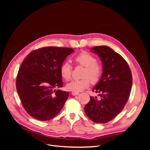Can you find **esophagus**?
Listing matches in <instances>:
<instances>
[{
	"label": "esophagus",
	"instance_id": "34e87169",
	"mask_svg": "<svg viewBox=\"0 0 150 150\" xmlns=\"http://www.w3.org/2000/svg\"><path fill=\"white\" fill-rule=\"evenodd\" d=\"M79 93L78 92H74V91H72L71 93V94L72 95V96H76V95H78Z\"/></svg>",
	"mask_w": 150,
	"mask_h": 150
}]
</instances>
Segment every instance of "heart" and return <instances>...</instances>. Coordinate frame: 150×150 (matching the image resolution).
<instances>
[{
	"instance_id": "obj_1",
	"label": "heart",
	"mask_w": 150,
	"mask_h": 150,
	"mask_svg": "<svg viewBox=\"0 0 150 150\" xmlns=\"http://www.w3.org/2000/svg\"><path fill=\"white\" fill-rule=\"evenodd\" d=\"M74 61L81 66L84 67L82 77L80 79H73L68 83L66 88L71 91L79 92L87 88L90 82H98L101 76V67L97 64V59L91 54L83 51L74 57ZM72 71V67L68 62H63L60 67L61 75L65 80H69Z\"/></svg>"
}]
</instances>
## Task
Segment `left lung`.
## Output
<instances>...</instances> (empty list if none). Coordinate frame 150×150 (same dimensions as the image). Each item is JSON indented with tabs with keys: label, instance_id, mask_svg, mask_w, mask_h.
I'll use <instances>...</instances> for the list:
<instances>
[{
	"label": "left lung",
	"instance_id": "left-lung-1",
	"mask_svg": "<svg viewBox=\"0 0 150 150\" xmlns=\"http://www.w3.org/2000/svg\"><path fill=\"white\" fill-rule=\"evenodd\" d=\"M91 51L101 59L103 73L93 91L101 99L91 96L84 106L86 115L97 123H106L123 110L132 87V74L128 63L120 54L106 46H95Z\"/></svg>",
	"mask_w": 150,
	"mask_h": 150
}]
</instances>
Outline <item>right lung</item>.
Here are the masks:
<instances>
[{
	"label": "right lung",
	"mask_w": 150,
	"mask_h": 150,
	"mask_svg": "<svg viewBox=\"0 0 150 150\" xmlns=\"http://www.w3.org/2000/svg\"><path fill=\"white\" fill-rule=\"evenodd\" d=\"M74 51L68 47H45L30 52L19 67L16 88L26 112L40 121L59 112L69 95L62 88L60 67Z\"/></svg>",
	"instance_id": "1"
}]
</instances>
